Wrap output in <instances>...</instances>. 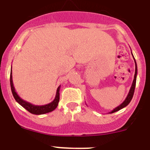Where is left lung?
Returning <instances> with one entry per match:
<instances>
[{"mask_svg":"<svg viewBox=\"0 0 150 150\" xmlns=\"http://www.w3.org/2000/svg\"><path fill=\"white\" fill-rule=\"evenodd\" d=\"M132 54V53H131ZM132 55H133V54H132ZM133 59H134V57H133ZM134 61H135V66H136V69H135V75H134V79H133V83H132V85H131V87H130V90H129V93L128 94H127V97H126L125 100H124L123 102H122V103H121L120 106H118L117 107H116L115 109H114L112 111V112H110L109 113H114V112H117V111L120 110V109H123L124 107H125V106H127V105L129 104V103L130 102V100H131L132 98H133V93H134V90H135V87H136V76H137V65H136V60H135L134 59Z\"/></svg>","mask_w":150,"mask_h":150,"instance_id":"left-lung-1","label":"left lung"}]
</instances>
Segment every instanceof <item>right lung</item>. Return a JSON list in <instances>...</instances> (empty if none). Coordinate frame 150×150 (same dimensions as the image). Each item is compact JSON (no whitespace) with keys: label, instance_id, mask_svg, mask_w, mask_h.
Masks as SVG:
<instances>
[{"label":"right lung","instance_id":"obj_1","mask_svg":"<svg viewBox=\"0 0 150 150\" xmlns=\"http://www.w3.org/2000/svg\"><path fill=\"white\" fill-rule=\"evenodd\" d=\"M10 84H11V92H12L13 96H14L16 101H17L19 104L21 105L23 108H25L26 110H28V112H30L31 114H33V115H44V114H47V113H49V112H52V111H54V109L57 108V106H58L59 100H60V85L57 87V92H56L55 98H54V99L51 102V103L46 105L38 106V105H34L33 104V103H29V102L23 100V98H21L19 96V95L17 94V92L15 91V88H14V84H13L12 71H11V74H10Z\"/></svg>","mask_w":150,"mask_h":150}]
</instances>
